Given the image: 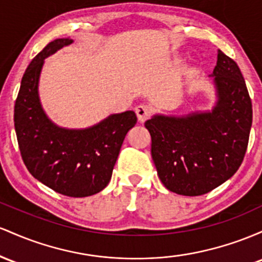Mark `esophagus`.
I'll list each match as a JSON object with an SVG mask.
<instances>
[{
  "mask_svg": "<svg viewBox=\"0 0 262 262\" xmlns=\"http://www.w3.org/2000/svg\"><path fill=\"white\" fill-rule=\"evenodd\" d=\"M135 111H136L137 119H139L140 122H145L152 114V108L149 107L148 105H145V104H141L139 106H136Z\"/></svg>",
  "mask_w": 262,
  "mask_h": 262,
  "instance_id": "34e87169",
  "label": "esophagus"
}]
</instances>
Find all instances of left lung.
I'll use <instances>...</instances> for the list:
<instances>
[{"label": "left lung", "instance_id": "left-lung-1", "mask_svg": "<svg viewBox=\"0 0 262 262\" xmlns=\"http://www.w3.org/2000/svg\"><path fill=\"white\" fill-rule=\"evenodd\" d=\"M210 76L216 95L211 110L155 115L145 122L158 177L181 195H202L224 183L239 169L248 148L252 105L239 67L218 51Z\"/></svg>", "mask_w": 262, "mask_h": 262}]
</instances>
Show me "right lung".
Listing matches in <instances>:
<instances>
[{
  "label": "right lung",
  "mask_w": 262,
  "mask_h": 262,
  "mask_svg": "<svg viewBox=\"0 0 262 262\" xmlns=\"http://www.w3.org/2000/svg\"><path fill=\"white\" fill-rule=\"evenodd\" d=\"M72 43L70 38L54 39L29 63L14 105V128L29 173L57 193L81 198L107 186L126 134L137 117L134 111L113 114L76 130L60 127L47 116L38 93L44 59Z\"/></svg>",
  "instance_id": "1"
}]
</instances>
